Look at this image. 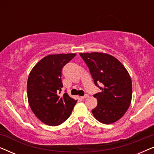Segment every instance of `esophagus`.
<instances>
[{
  "mask_svg": "<svg viewBox=\"0 0 154 154\" xmlns=\"http://www.w3.org/2000/svg\"><path fill=\"white\" fill-rule=\"evenodd\" d=\"M88 97H89V95H88V94H85L84 96H82L81 98H82V99H86V98H88Z\"/></svg>",
  "mask_w": 154,
  "mask_h": 154,
  "instance_id": "esophagus-1",
  "label": "esophagus"
}]
</instances>
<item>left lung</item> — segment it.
Here are the masks:
<instances>
[{"label":"left lung","mask_w":154,"mask_h":154,"mask_svg":"<svg viewBox=\"0 0 154 154\" xmlns=\"http://www.w3.org/2000/svg\"><path fill=\"white\" fill-rule=\"evenodd\" d=\"M89 68L94 83L101 92L94 94L97 106L92 110L94 118L104 124L115 123L129 108L132 100V81L125 66L106 53H80ZM100 82L102 88L98 85Z\"/></svg>","instance_id":"8db88e82"}]
</instances>
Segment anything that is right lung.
Here are the masks:
<instances>
[{"label":"right lung","mask_w":154,"mask_h":154,"mask_svg":"<svg viewBox=\"0 0 154 154\" xmlns=\"http://www.w3.org/2000/svg\"><path fill=\"white\" fill-rule=\"evenodd\" d=\"M75 53L50 54L31 69L27 81V97L31 110L46 125H60L70 116L77 100L62 91V69Z\"/></svg>","instance_id":"1"}]
</instances>
